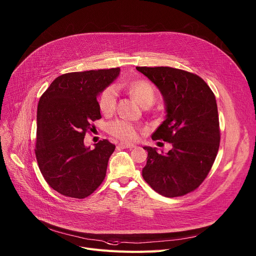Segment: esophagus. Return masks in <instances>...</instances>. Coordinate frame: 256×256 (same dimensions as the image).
<instances>
[{
    "instance_id": "obj_1",
    "label": "esophagus",
    "mask_w": 256,
    "mask_h": 256,
    "mask_svg": "<svg viewBox=\"0 0 256 256\" xmlns=\"http://www.w3.org/2000/svg\"><path fill=\"white\" fill-rule=\"evenodd\" d=\"M118 147H119V148H122V150H124V148H135L136 145H134V144H128V143H120V144L118 145Z\"/></svg>"
}]
</instances>
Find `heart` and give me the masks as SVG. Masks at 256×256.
<instances>
[{
  "label": "heart",
  "instance_id": "1",
  "mask_svg": "<svg viewBox=\"0 0 256 256\" xmlns=\"http://www.w3.org/2000/svg\"><path fill=\"white\" fill-rule=\"evenodd\" d=\"M126 91L142 106H152L156 98V91L152 85L145 80H135L124 86ZM117 102V90L115 87L110 86L104 89L98 98L100 110L110 115L114 112ZM111 135L119 140L126 142L136 141L139 137L138 128L126 120H116L109 126Z\"/></svg>",
  "mask_w": 256,
  "mask_h": 256
}]
</instances>
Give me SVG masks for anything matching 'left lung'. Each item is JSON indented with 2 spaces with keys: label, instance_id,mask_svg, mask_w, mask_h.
<instances>
[{
  "label": "left lung",
  "instance_id": "1",
  "mask_svg": "<svg viewBox=\"0 0 256 256\" xmlns=\"http://www.w3.org/2000/svg\"><path fill=\"white\" fill-rule=\"evenodd\" d=\"M160 90L166 119L152 134L154 140L172 144L164 154L144 146L145 182L166 197L194 191L208 174L220 144L218 108L212 91L197 74L172 67H136Z\"/></svg>",
  "mask_w": 256,
  "mask_h": 256
}]
</instances>
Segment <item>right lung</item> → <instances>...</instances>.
Returning <instances> with one entry per match:
<instances>
[{"label":"right lung","instance_id":"add662e5","mask_svg":"<svg viewBox=\"0 0 256 256\" xmlns=\"http://www.w3.org/2000/svg\"><path fill=\"white\" fill-rule=\"evenodd\" d=\"M119 72L117 67L62 74L39 100L37 163L50 186L64 196L85 198L104 180L115 145L102 140L90 150L84 138L102 118L98 96Z\"/></svg>","mask_w":256,"mask_h":256}]
</instances>
